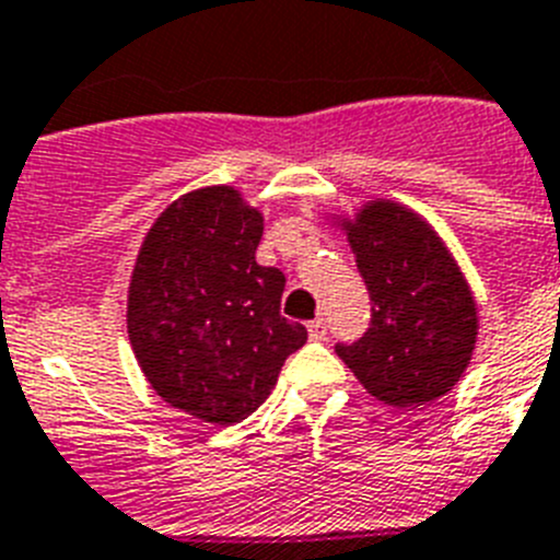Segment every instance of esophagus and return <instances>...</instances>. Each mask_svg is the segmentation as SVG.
<instances>
[{"instance_id": "1", "label": "esophagus", "mask_w": 560, "mask_h": 560, "mask_svg": "<svg viewBox=\"0 0 560 560\" xmlns=\"http://www.w3.org/2000/svg\"><path fill=\"white\" fill-rule=\"evenodd\" d=\"M308 334H311V339H314V341H323L325 339V334H328V330H325V319H323V316H316V319H311V323H308Z\"/></svg>"}]
</instances>
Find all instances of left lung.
Returning <instances> with one entry per match:
<instances>
[{
    "mask_svg": "<svg viewBox=\"0 0 560 560\" xmlns=\"http://www.w3.org/2000/svg\"><path fill=\"white\" fill-rule=\"evenodd\" d=\"M325 221L348 237L373 300L368 334L339 345V359L387 407H427L452 393L477 350L479 305L446 241L393 199Z\"/></svg>",
    "mask_w": 560,
    "mask_h": 560,
    "instance_id": "obj_1",
    "label": "left lung"
}]
</instances>
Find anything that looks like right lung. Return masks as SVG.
<instances>
[{"mask_svg":"<svg viewBox=\"0 0 560 560\" xmlns=\"http://www.w3.org/2000/svg\"><path fill=\"white\" fill-rule=\"evenodd\" d=\"M264 212L232 185L190 190L142 237L128 280L126 328L151 389L173 409L232 427L275 389L308 339L280 316L285 277L257 266Z\"/></svg>","mask_w":560,"mask_h":560,"instance_id":"add662e5","label":"right lung"}]
</instances>
